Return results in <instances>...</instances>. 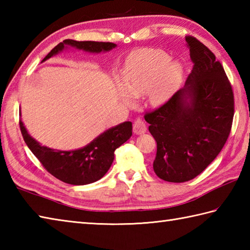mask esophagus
Here are the masks:
<instances>
[{
	"instance_id": "obj_1",
	"label": "esophagus",
	"mask_w": 250,
	"mask_h": 250,
	"mask_svg": "<svg viewBox=\"0 0 250 250\" xmlns=\"http://www.w3.org/2000/svg\"><path fill=\"white\" fill-rule=\"evenodd\" d=\"M133 132H134V134H138V135L145 133V132H146L145 122L140 118L136 119L134 121V124H133Z\"/></svg>"
}]
</instances>
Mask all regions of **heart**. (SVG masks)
Instances as JSON below:
<instances>
[{
    "label": "heart",
    "instance_id": "b5f03b06",
    "mask_svg": "<svg viewBox=\"0 0 250 250\" xmlns=\"http://www.w3.org/2000/svg\"><path fill=\"white\" fill-rule=\"evenodd\" d=\"M170 60L167 53L154 48L136 54L126 66L125 83L119 82L122 102L133 106L136 97L144 94L153 106L167 102L179 89L184 75L182 63Z\"/></svg>",
    "mask_w": 250,
    "mask_h": 250
}]
</instances>
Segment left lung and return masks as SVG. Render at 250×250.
Here are the masks:
<instances>
[{"label": "left lung", "mask_w": 250, "mask_h": 250, "mask_svg": "<svg viewBox=\"0 0 250 250\" xmlns=\"http://www.w3.org/2000/svg\"><path fill=\"white\" fill-rule=\"evenodd\" d=\"M193 69L185 85L144 116L157 142L153 168L161 180L181 183L212 163L229 138L234 116L232 86L214 54L196 38H185Z\"/></svg>", "instance_id": "8db88e82"}]
</instances>
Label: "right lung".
I'll list each match as a JSON object with an SVG mask.
<instances>
[{"label": "right lung", "instance_id": "1", "mask_svg": "<svg viewBox=\"0 0 250 250\" xmlns=\"http://www.w3.org/2000/svg\"><path fill=\"white\" fill-rule=\"evenodd\" d=\"M116 46L117 44L110 42L65 40L54 47L43 58L42 62L69 47L97 54L109 52ZM19 125L27 146L43 167L58 180L72 185L90 184L104 177L114 161L115 150L132 135V122L125 121L104 131L84 147L60 150L42 146L28 133L21 120Z\"/></svg>", "mask_w": 250, "mask_h": 250}]
</instances>
